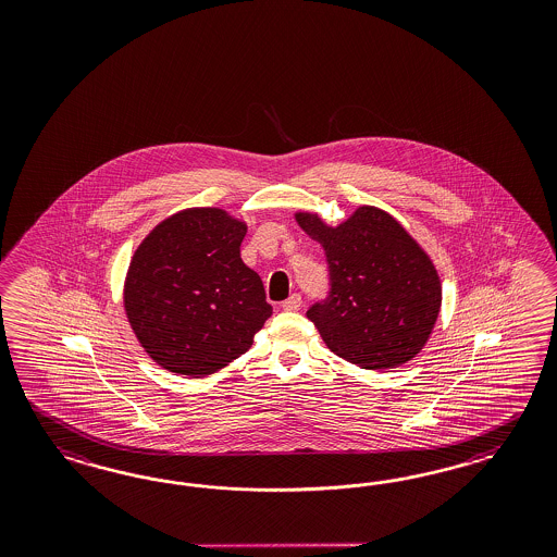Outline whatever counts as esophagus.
Wrapping results in <instances>:
<instances>
[{"mask_svg":"<svg viewBox=\"0 0 557 557\" xmlns=\"http://www.w3.org/2000/svg\"><path fill=\"white\" fill-rule=\"evenodd\" d=\"M284 310H298L302 306V296L300 294H292L287 300H284Z\"/></svg>","mask_w":557,"mask_h":557,"instance_id":"1","label":"esophagus"}]
</instances>
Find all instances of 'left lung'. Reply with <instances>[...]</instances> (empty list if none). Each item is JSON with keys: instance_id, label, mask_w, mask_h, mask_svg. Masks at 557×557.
Instances as JSON below:
<instances>
[{"instance_id": "obj_1", "label": "left lung", "mask_w": 557, "mask_h": 557, "mask_svg": "<svg viewBox=\"0 0 557 557\" xmlns=\"http://www.w3.org/2000/svg\"><path fill=\"white\" fill-rule=\"evenodd\" d=\"M296 220L326 255L329 296L306 312L326 347L363 370L400 368L417 357L441 308L437 270L419 243L373 206L338 226L310 212Z\"/></svg>"}]
</instances>
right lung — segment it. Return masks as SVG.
<instances>
[{"mask_svg":"<svg viewBox=\"0 0 557 557\" xmlns=\"http://www.w3.org/2000/svg\"><path fill=\"white\" fill-rule=\"evenodd\" d=\"M245 235L247 224L220 208H189L138 245L124 308L161 368L203 377L253 345L271 306L261 277L240 259Z\"/></svg>","mask_w":557,"mask_h":557,"instance_id":"obj_1","label":"right lung"}]
</instances>
